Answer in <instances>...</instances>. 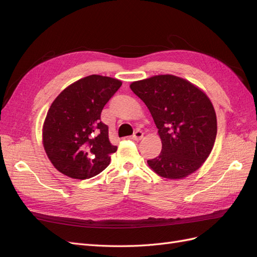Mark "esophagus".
Segmentation results:
<instances>
[{
    "label": "esophagus",
    "instance_id": "34e87169",
    "mask_svg": "<svg viewBox=\"0 0 257 257\" xmlns=\"http://www.w3.org/2000/svg\"><path fill=\"white\" fill-rule=\"evenodd\" d=\"M143 138H144V133L142 131H136L134 135L132 136V139H135V141H141Z\"/></svg>",
    "mask_w": 257,
    "mask_h": 257
}]
</instances>
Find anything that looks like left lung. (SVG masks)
Masks as SVG:
<instances>
[{
	"instance_id": "8db88e82",
	"label": "left lung",
	"mask_w": 257,
	"mask_h": 257,
	"mask_svg": "<svg viewBox=\"0 0 257 257\" xmlns=\"http://www.w3.org/2000/svg\"><path fill=\"white\" fill-rule=\"evenodd\" d=\"M150 110L162 142L147 163L159 176L178 180L195 173L212 151L216 114L206 93L175 75H157L130 84Z\"/></svg>"
}]
</instances>
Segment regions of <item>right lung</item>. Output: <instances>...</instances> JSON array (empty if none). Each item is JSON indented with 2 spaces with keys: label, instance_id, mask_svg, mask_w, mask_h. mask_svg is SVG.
I'll return each mask as SVG.
<instances>
[{
  "label": "right lung",
  "instance_id": "obj_1",
  "mask_svg": "<svg viewBox=\"0 0 257 257\" xmlns=\"http://www.w3.org/2000/svg\"><path fill=\"white\" fill-rule=\"evenodd\" d=\"M121 80L90 75L73 82L53 100L43 125V146L54 168L73 179H89L109 165L116 151L100 113Z\"/></svg>",
  "mask_w": 257,
  "mask_h": 257
}]
</instances>
